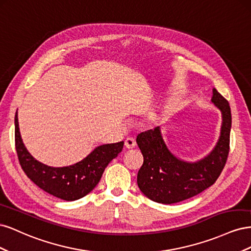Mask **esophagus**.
<instances>
[{"label":"esophagus","mask_w":251,"mask_h":251,"mask_svg":"<svg viewBox=\"0 0 251 251\" xmlns=\"http://www.w3.org/2000/svg\"><path fill=\"white\" fill-rule=\"evenodd\" d=\"M125 144H126V148L133 149V148L136 147V139L133 138V137H128V138L126 139Z\"/></svg>","instance_id":"esophagus-1"}]
</instances>
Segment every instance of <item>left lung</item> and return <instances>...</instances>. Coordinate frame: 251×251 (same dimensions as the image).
I'll list each match as a JSON object with an SVG mask.
<instances>
[{
  "mask_svg": "<svg viewBox=\"0 0 251 251\" xmlns=\"http://www.w3.org/2000/svg\"><path fill=\"white\" fill-rule=\"evenodd\" d=\"M212 100L222 113L221 136L216 148L202 160L189 163L166 148L159 126L138 134L136 141L143 156L137 175L140 191L149 199L172 204L192 198L211 186L221 175L229 154L231 112L229 103L216 89Z\"/></svg>",
  "mask_w": 251,
  "mask_h": 251,
  "instance_id": "left-lung-1",
  "label": "left lung"
}]
</instances>
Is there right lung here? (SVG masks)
Instances as JSON below:
<instances>
[{
    "mask_svg": "<svg viewBox=\"0 0 251 251\" xmlns=\"http://www.w3.org/2000/svg\"><path fill=\"white\" fill-rule=\"evenodd\" d=\"M14 138L20 164L27 177L46 193L66 201H74L88 195L100 182L107 165L124 149V141L97 147L81 161L64 168H51L28 153L22 141L18 111L14 117Z\"/></svg>",
    "mask_w": 251,
    "mask_h": 251,
    "instance_id": "1",
    "label": "right lung"
}]
</instances>
